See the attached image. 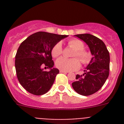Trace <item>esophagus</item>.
I'll use <instances>...</instances> for the list:
<instances>
[{"label": "esophagus", "mask_w": 124, "mask_h": 124, "mask_svg": "<svg viewBox=\"0 0 124 124\" xmlns=\"http://www.w3.org/2000/svg\"><path fill=\"white\" fill-rule=\"evenodd\" d=\"M60 73H68V71H63V70H60Z\"/></svg>", "instance_id": "esophagus-1"}]
</instances>
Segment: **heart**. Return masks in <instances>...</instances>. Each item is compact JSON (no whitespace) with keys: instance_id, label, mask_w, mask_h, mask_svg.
Listing matches in <instances>:
<instances>
[{"instance_id":"heart-1","label":"heart","mask_w":124,"mask_h":124,"mask_svg":"<svg viewBox=\"0 0 124 124\" xmlns=\"http://www.w3.org/2000/svg\"><path fill=\"white\" fill-rule=\"evenodd\" d=\"M69 46L74 49L72 57H77L83 64L88 63L90 60V54L84 50V43L79 39H71L68 42ZM63 52V48L61 42L57 43L51 50V55L54 58L58 57ZM56 66L58 69L65 71L76 70L80 67V62L76 58L67 59L61 57L56 61Z\"/></svg>"}]
</instances>
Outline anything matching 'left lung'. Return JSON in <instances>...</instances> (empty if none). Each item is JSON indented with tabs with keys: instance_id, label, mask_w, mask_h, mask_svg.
Masks as SVG:
<instances>
[{
	"instance_id": "1",
	"label": "left lung",
	"mask_w": 124,
	"mask_h": 124,
	"mask_svg": "<svg viewBox=\"0 0 124 124\" xmlns=\"http://www.w3.org/2000/svg\"><path fill=\"white\" fill-rule=\"evenodd\" d=\"M74 36L88 45L93 58L84 71V74L76 75V81L72 83V86L79 94L89 96L98 91L109 76V53L104 43L93 35L85 33Z\"/></svg>"
}]
</instances>
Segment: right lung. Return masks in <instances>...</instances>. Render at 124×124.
Segmentation results:
<instances>
[{
	"mask_svg": "<svg viewBox=\"0 0 124 124\" xmlns=\"http://www.w3.org/2000/svg\"><path fill=\"white\" fill-rule=\"evenodd\" d=\"M67 37L39 31L29 36L20 44L15 55V70L18 81L28 93L40 96L50 90L59 73L58 69L53 68L51 50ZM43 67L50 70L45 72Z\"/></svg>",
	"mask_w": 124,
	"mask_h": 124,
	"instance_id": "add662e5",
	"label": "right lung"
}]
</instances>
